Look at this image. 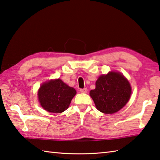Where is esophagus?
I'll return each instance as SVG.
<instances>
[{
    "instance_id": "34e87169",
    "label": "esophagus",
    "mask_w": 160,
    "mask_h": 160,
    "mask_svg": "<svg viewBox=\"0 0 160 160\" xmlns=\"http://www.w3.org/2000/svg\"><path fill=\"white\" fill-rule=\"evenodd\" d=\"M80 92H83V93H86L87 92H88V89H87L86 88H83V89H80Z\"/></svg>"
}]
</instances>
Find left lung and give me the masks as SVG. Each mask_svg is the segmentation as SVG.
<instances>
[{
    "label": "left lung",
    "mask_w": 160,
    "mask_h": 160,
    "mask_svg": "<svg viewBox=\"0 0 160 160\" xmlns=\"http://www.w3.org/2000/svg\"><path fill=\"white\" fill-rule=\"evenodd\" d=\"M132 93L131 86L120 72H110L99 76L95 88L90 95L100 112L112 114L121 109L128 103Z\"/></svg>",
    "instance_id": "8db88e82"
}]
</instances>
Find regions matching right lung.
<instances>
[{"label": "right lung", "mask_w": 160, "mask_h": 160, "mask_svg": "<svg viewBox=\"0 0 160 160\" xmlns=\"http://www.w3.org/2000/svg\"><path fill=\"white\" fill-rule=\"evenodd\" d=\"M77 91L60 79L48 81L39 88V102L44 109L50 113H59L70 106Z\"/></svg>", "instance_id": "add662e5"}]
</instances>
